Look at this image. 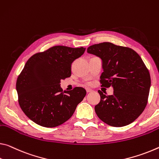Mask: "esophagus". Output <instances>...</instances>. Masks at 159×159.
<instances>
[{
  "label": "esophagus",
  "mask_w": 159,
  "mask_h": 159,
  "mask_svg": "<svg viewBox=\"0 0 159 159\" xmlns=\"http://www.w3.org/2000/svg\"><path fill=\"white\" fill-rule=\"evenodd\" d=\"M92 91H93V90L90 89H86V92L87 93H90V92H92Z\"/></svg>",
  "instance_id": "esophagus-1"
}]
</instances>
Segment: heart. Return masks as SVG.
<instances>
[{
	"label": "heart",
	"mask_w": 159,
	"mask_h": 159,
	"mask_svg": "<svg viewBox=\"0 0 159 159\" xmlns=\"http://www.w3.org/2000/svg\"><path fill=\"white\" fill-rule=\"evenodd\" d=\"M87 84H90V83H89V82H88V83H87Z\"/></svg>",
	"instance_id": "heart-1"
}]
</instances>
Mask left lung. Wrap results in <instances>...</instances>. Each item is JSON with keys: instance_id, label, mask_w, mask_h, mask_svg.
Masks as SVG:
<instances>
[{"instance_id": "left-lung-1", "label": "left lung", "mask_w": 159, "mask_h": 159, "mask_svg": "<svg viewBox=\"0 0 159 159\" xmlns=\"http://www.w3.org/2000/svg\"><path fill=\"white\" fill-rule=\"evenodd\" d=\"M87 52L100 57L103 72L101 86L114 90L106 95L100 90V101L95 106L98 117L112 127L134 122L147 106L151 77L144 63L134 50L110 42L93 44Z\"/></svg>"}]
</instances>
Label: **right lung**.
<instances>
[{
	"label": "right lung",
	"mask_w": 159,
	"mask_h": 159,
	"mask_svg": "<svg viewBox=\"0 0 159 159\" xmlns=\"http://www.w3.org/2000/svg\"><path fill=\"white\" fill-rule=\"evenodd\" d=\"M85 48L54 46L34 54L18 75V102L26 116L44 127H55L70 119L86 95L84 88L63 91L61 80L71 75V64Z\"/></svg>",
	"instance_id": "1"
}]
</instances>
